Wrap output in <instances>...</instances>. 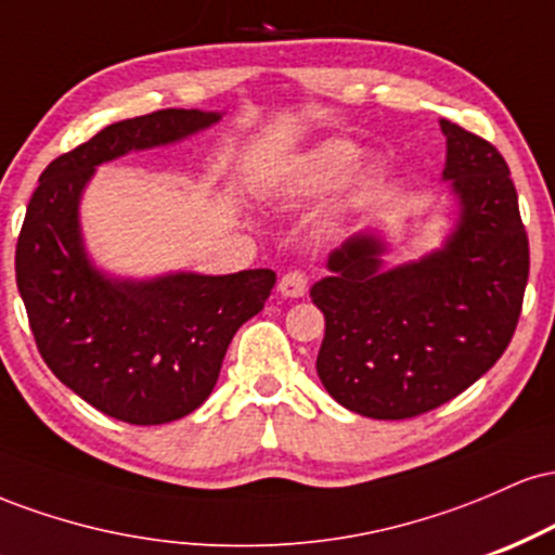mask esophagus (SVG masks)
Instances as JSON below:
<instances>
[{
    "label": "esophagus",
    "mask_w": 555,
    "mask_h": 555,
    "mask_svg": "<svg viewBox=\"0 0 555 555\" xmlns=\"http://www.w3.org/2000/svg\"><path fill=\"white\" fill-rule=\"evenodd\" d=\"M279 292H282L284 297H292V299L305 297V292H308V276H305L302 271L284 273L282 282H279Z\"/></svg>",
    "instance_id": "34e87169"
}]
</instances>
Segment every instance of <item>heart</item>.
<instances>
[{
    "instance_id": "1",
    "label": "heart",
    "mask_w": 555,
    "mask_h": 555,
    "mask_svg": "<svg viewBox=\"0 0 555 555\" xmlns=\"http://www.w3.org/2000/svg\"><path fill=\"white\" fill-rule=\"evenodd\" d=\"M362 151L352 140L326 138L305 151L286 167L276 182L271 184V195L279 201H310L336 190L358 167ZM378 182V167H362L354 175L352 193L365 195Z\"/></svg>"
}]
</instances>
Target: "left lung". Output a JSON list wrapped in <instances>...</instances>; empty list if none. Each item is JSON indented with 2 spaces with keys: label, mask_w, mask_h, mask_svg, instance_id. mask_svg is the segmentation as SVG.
<instances>
[{
  "label": "left lung",
  "mask_w": 555,
  "mask_h": 555,
  "mask_svg": "<svg viewBox=\"0 0 555 555\" xmlns=\"http://www.w3.org/2000/svg\"><path fill=\"white\" fill-rule=\"evenodd\" d=\"M441 180L454 197L443 245L386 266L378 229L352 234L310 286L326 318L315 367L326 391L373 420H404L460 397L495 365L521 313L530 245L517 190L488 140L441 119Z\"/></svg>",
  "instance_id": "8db88e82"
}]
</instances>
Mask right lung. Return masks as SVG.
Listing matches in <instances>:
<instances>
[{
    "mask_svg": "<svg viewBox=\"0 0 555 555\" xmlns=\"http://www.w3.org/2000/svg\"><path fill=\"white\" fill-rule=\"evenodd\" d=\"M221 117L162 109L104 127L43 169L25 211L15 276L38 352L62 384L122 423H171L211 397L229 341L263 310L276 273L114 276L88 256L82 193L101 164L180 143Z\"/></svg>",
    "mask_w": 555,
    "mask_h": 555,
    "instance_id": "right-lung-1",
    "label": "right lung"
}]
</instances>
